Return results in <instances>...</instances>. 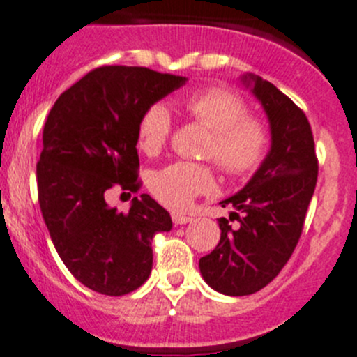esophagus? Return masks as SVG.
I'll list each match as a JSON object with an SVG mask.
<instances>
[{
  "mask_svg": "<svg viewBox=\"0 0 357 357\" xmlns=\"http://www.w3.org/2000/svg\"><path fill=\"white\" fill-rule=\"evenodd\" d=\"M172 219H173V223H175V227H178V225H188L189 221H192L191 215L178 214V212H175V214H172Z\"/></svg>",
  "mask_w": 357,
  "mask_h": 357,
  "instance_id": "obj_1",
  "label": "esophagus"
}]
</instances>
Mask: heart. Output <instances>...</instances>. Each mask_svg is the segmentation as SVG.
<instances>
[{"label": "heart", "instance_id": "obj_1", "mask_svg": "<svg viewBox=\"0 0 357 357\" xmlns=\"http://www.w3.org/2000/svg\"><path fill=\"white\" fill-rule=\"evenodd\" d=\"M182 107L195 122L212 130L204 155L228 176H246L260 166L269 149L266 120L250 114L246 99L227 88H204L182 99ZM172 114L161 102L150 104L138 120V146L146 155L165 149L172 134ZM150 191L169 208H185L196 196L214 189L211 165L175 161L150 176Z\"/></svg>", "mask_w": 357, "mask_h": 357}]
</instances>
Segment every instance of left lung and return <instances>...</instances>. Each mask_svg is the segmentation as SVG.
I'll use <instances>...</instances> for the list:
<instances>
[{"mask_svg": "<svg viewBox=\"0 0 357 357\" xmlns=\"http://www.w3.org/2000/svg\"><path fill=\"white\" fill-rule=\"evenodd\" d=\"M271 122V152L243 191L221 202L234 207L219 219L221 238L200 258V273L225 296H250L280 274L296 250L317 185L319 161L305 111L273 83L244 76Z\"/></svg>", "mask_w": 357, "mask_h": 357, "instance_id": "left-lung-1", "label": "left lung"}]
</instances>
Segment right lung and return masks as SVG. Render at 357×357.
<instances>
[{"label":"right lung","instance_id":"1","mask_svg":"<svg viewBox=\"0 0 357 357\" xmlns=\"http://www.w3.org/2000/svg\"><path fill=\"white\" fill-rule=\"evenodd\" d=\"M185 77L146 67L104 65L65 90L44 126L37 162L38 204L51 241L72 276L104 296H126L149 280L152 238L172 230L149 195L129 212L111 208L109 189L138 192V120Z\"/></svg>","mask_w":357,"mask_h":357}]
</instances>
